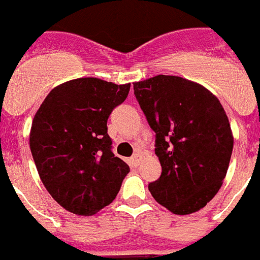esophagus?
I'll return each mask as SVG.
<instances>
[{"instance_id": "esophagus-1", "label": "esophagus", "mask_w": 260, "mask_h": 260, "mask_svg": "<svg viewBox=\"0 0 260 260\" xmlns=\"http://www.w3.org/2000/svg\"><path fill=\"white\" fill-rule=\"evenodd\" d=\"M131 159H132L133 165H139L140 161L143 159V155L140 154V153H135V154L132 155V158H131Z\"/></svg>"}]
</instances>
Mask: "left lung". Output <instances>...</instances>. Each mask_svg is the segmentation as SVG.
Wrapping results in <instances>:
<instances>
[{
  "label": "left lung",
  "mask_w": 260,
  "mask_h": 260,
  "mask_svg": "<svg viewBox=\"0 0 260 260\" xmlns=\"http://www.w3.org/2000/svg\"><path fill=\"white\" fill-rule=\"evenodd\" d=\"M133 90L155 132L162 166L149 191L174 214L200 211L222 186L233 152L224 107L208 89L183 77L158 74L135 82Z\"/></svg>",
  "instance_id": "left-lung-1"
}]
</instances>
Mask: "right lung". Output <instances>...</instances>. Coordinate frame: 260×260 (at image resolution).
Returning <instances> with one entry per match:
<instances>
[{
	"label": "right lung",
	"mask_w": 260,
	"mask_h": 260,
	"mask_svg": "<svg viewBox=\"0 0 260 260\" xmlns=\"http://www.w3.org/2000/svg\"><path fill=\"white\" fill-rule=\"evenodd\" d=\"M131 83L85 77L52 89L34 116L30 149L43 184L67 211L91 216L112 203L129 173L115 157L107 119Z\"/></svg>",
	"instance_id": "right-lung-1"
}]
</instances>
